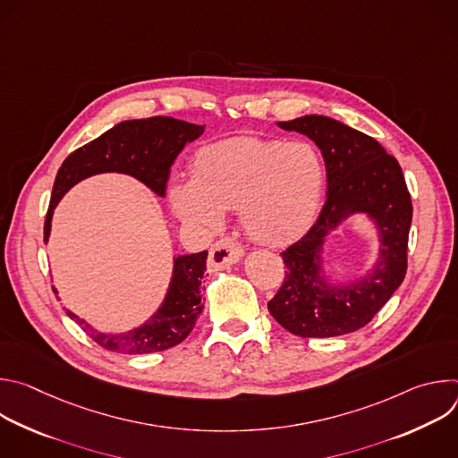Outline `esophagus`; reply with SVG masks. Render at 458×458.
I'll use <instances>...</instances> for the list:
<instances>
[{
    "label": "esophagus",
    "instance_id": "esophagus-1",
    "mask_svg": "<svg viewBox=\"0 0 458 458\" xmlns=\"http://www.w3.org/2000/svg\"><path fill=\"white\" fill-rule=\"evenodd\" d=\"M242 255H244V251L237 242H233L230 239L217 241L212 246L210 255H208V270L210 272H219V270L230 268L232 265L239 263V259Z\"/></svg>",
    "mask_w": 458,
    "mask_h": 458
}]
</instances>
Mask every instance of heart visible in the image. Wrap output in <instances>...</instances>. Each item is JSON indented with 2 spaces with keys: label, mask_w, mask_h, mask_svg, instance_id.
Wrapping results in <instances>:
<instances>
[{
  "label": "heart",
  "mask_w": 458,
  "mask_h": 458,
  "mask_svg": "<svg viewBox=\"0 0 458 458\" xmlns=\"http://www.w3.org/2000/svg\"><path fill=\"white\" fill-rule=\"evenodd\" d=\"M324 179L311 143L242 136L199 148L191 177H175L168 199L181 221L199 228H217L225 212L237 208L248 237L283 246L315 221Z\"/></svg>",
  "instance_id": "b5f03b06"
}]
</instances>
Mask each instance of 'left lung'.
Returning a JSON list of instances; mask_svg holds the SVG:
<instances>
[{
  "instance_id": "obj_1",
  "label": "left lung",
  "mask_w": 458,
  "mask_h": 458,
  "mask_svg": "<svg viewBox=\"0 0 458 458\" xmlns=\"http://www.w3.org/2000/svg\"><path fill=\"white\" fill-rule=\"evenodd\" d=\"M277 126L318 147L326 165V203L311 230L281 253L286 277L268 310L299 337L352 334L375 317L406 276L413 207L403 168L377 140L328 115L308 114ZM355 215L376 228V260L362 276L334 282L325 268V244Z\"/></svg>"
}]
</instances>
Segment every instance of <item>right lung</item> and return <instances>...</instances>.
<instances>
[{
	"instance_id": "right-lung-1",
	"label": "right lung",
	"mask_w": 458,
	"mask_h": 458,
	"mask_svg": "<svg viewBox=\"0 0 458 458\" xmlns=\"http://www.w3.org/2000/svg\"><path fill=\"white\" fill-rule=\"evenodd\" d=\"M205 124H193L174 117H148L121 121L98 140L72 152L57 170L52 199L45 219V242H48L52 217L57 203L72 186L87 177L115 172L132 175L165 198L170 166L186 143L198 140ZM208 251L174 255L172 276L157 310L141 324L126 332H99L85 318L69 310L83 332L108 352L143 355L156 353L182 343L203 311L201 281L207 272Z\"/></svg>"
}]
</instances>
